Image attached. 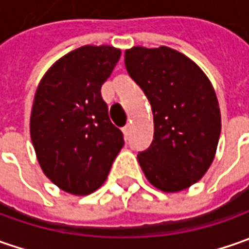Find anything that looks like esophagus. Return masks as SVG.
Masks as SVG:
<instances>
[{"mask_svg": "<svg viewBox=\"0 0 249 249\" xmlns=\"http://www.w3.org/2000/svg\"><path fill=\"white\" fill-rule=\"evenodd\" d=\"M131 129H133V126H131V123H127L124 127H123V131H124V134L126 136H129L130 133H131Z\"/></svg>", "mask_w": 249, "mask_h": 249, "instance_id": "obj_1", "label": "esophagus"}]
</instances>
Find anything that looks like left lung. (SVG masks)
<instances>
[{
  "instance_id": "8db88e82",
  "label": "left lung",
  "mask_w": 249,
  "mask_h": 249,
  "mask_svg": "<svg viewBox=\"0 0 249 249\" xmlns=\"http://www.w3.org/2000/svg\"><path fill=\"white\" fill-rule=\"evenodd\" d=\"M124 65L154 115V140L137 155L140 166L160 191H183L215 159L222 120L213 86L194 61L165 45L126 50Z\"/></svg>"
}]
</instances>
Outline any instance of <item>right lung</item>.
<instances>
[{
	"label": "right lung",
	"mask_w": 249,
	"mask_h": 249,
	"mask_svg": "<svg viewBox=\"0 0 249 249\" xmlns=\"http://www.w3.org/2000/svg\"><path fill=\"white\" fill-rule=\"evenodd\" d=\"M120 53L110 45H83L53 63L36 90L30 115L36 157L44 175L73 196L98 190L124 144L101 97Z\"/></svg>",
	"instance_id": "obj_1"
}]
</instances>
